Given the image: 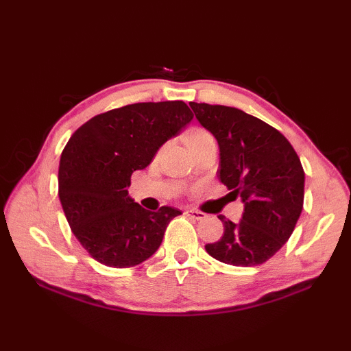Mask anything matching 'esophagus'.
<instances>
[{
	"label": "esophagus",
	"mask_w": 351,
	"mask_h": 351,
	"mask_svg": "<svg viewBox=\"0 0 351 351\" xmlns=\"http://www.w3.org/2000/svg\"><path fill=\"white\" fill-rule=\"evenodd\" d=\"M184 214L190 215V217H193L195 220H204L206 217V214L202 213V211H197V210H193V208H189V210H185Z\"/></svg>",
	"instance_id": "1"
}]
</instances>
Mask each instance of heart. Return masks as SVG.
<instances>
[{"mask_svg": "<svg viewBox=\"0 0 351 351\" xmlns=\"http://www.w3.org/2000/svg\"><path fill=\"white\" fill-rule=\"evenodd\" d=\"M206 138H213V136L204 128H191L187 132V136H185V141H187L189 146L200 143V141H204Z\"/></svg>", "mask_w": 351, "mask_h": 351, "instance_id": "obj_1", "label": "heart"}]
</instances>
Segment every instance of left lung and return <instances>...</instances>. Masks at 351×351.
<instances>
[{
  "mask_svg": "<svg viewBox=\"0 0 351 351\" xmlns=\"http://www.w3.org/2000/svg\"><path fill=\"white\" fill-rule=\"evenodd\" d=\"M190 107L219 141V180L230 190V199L244 202L238 223L219 215L225 230L205 249L229 265L264 264L288 241L303 210L299 155L283 134L241 110L197 102Z\"/></svg>",
  "mask_w": 351,
  "mask_h": 351,
  "instance_id": "obj_1",
  "label": "left lung"
}]
</instances>
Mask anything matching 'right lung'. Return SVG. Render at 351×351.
<instances>
[{
	"label": "right lung",
	"instance_id": "1",
	"mask_svg": "<svg viewBox=\"0 0 351 351\" xmlns=\"http://www.w3.org/2000/svg\"><path fill=\"white\" fill-rule=\"evenodd\" d=\"M193 119L182 101L138 102L92 117L72 134L58 167V197L80 244L98 263L130 268L151 258L181 211L152 213L128 197L131 175Z\"/></svg>",
	"mask_w": 351,
	"mask_h": 351
}]
</instances>
